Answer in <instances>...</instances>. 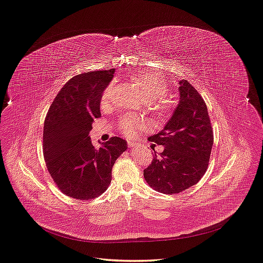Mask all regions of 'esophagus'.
<instances>
[{"instance_id":"esophagus-1","label":"esophagus","mask_w":263,"mask_h":263,"mask_svg":"<svg viewBox=\"0 0 263 263\" xmlns=\"http://www.w3.org/2000/svg\"><path fill=\"white\" fill-rule=\"evenodd\" d=\"M128 145H129L130 148H135V147L137 146L133 141H129V142H128Z\"/></svg>"}]
</instances>
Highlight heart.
<instances>
[{
	"label": "heart",
	"mask_w": 263,
	"mask_h": 263,
	"mask_svg": "<svg viewBox=\"0 0 263 263\" xmlns=\"http://www.w3.org/2000/svg\"><path fill=\"white\" fill-rule=\"evenodd\" d=\"M133 82L139 87L143 98L146 102L150 103L154 107V110L158 114H163L167 108V104L165 103L161 98L166 96L168 92L167 82L165 79L158 74L151 72H142L136 74L133 78ZM114 88V84H110L105 88L101 96V105L106 106L110 101V96H112ZM160 100L159 101L158 99ZM144 127V122L140 119L135 118L134 116L128 115L123 116L119 120L120 130L128 136H133L137 131Z\"/></svg>",
	"instance_id": "heart-1"
}]
</instances>
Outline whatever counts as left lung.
<instances>
[{"mask_svg":"<svg viewBox=\"0 0 263 263\" xmlns=\"http://www.w3.org/2000/svg\"><path fill=\"white\" fill-rule=\"evenodd\" d=\"M179 102L164 128L148 137L164 150L144 171L150 187L176 194L195 185L204 175L213 146L206 105L186 80L179 81Z\"/></svg>","mask_w":263,"mask_h":263,"instance_id":"left-lung-1","label":"left lung"}]
</instances>
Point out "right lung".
<instances>
[{
    "mask_svg": "<svg viewBox=\"0 0 263 263\" xmlns=\"http://www.w3.org/2000/svg\"><path fill=\"white\" fill-rule=\"evenodd\" d=\"M115 69L78 74L52 102L44 127V156L54 182L65 195L80 200L100 196L112 180L115 161L128 149L118 136L91 144L89 131L101 116V96Z\"/></svg>",
    "mask_w": 263,
    "mask_h": 263,
    "instance_id": "1",
    "label": "right lung"
}]
</instances>
